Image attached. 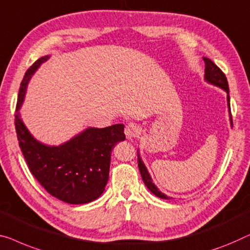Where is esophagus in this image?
Segmentation results:
<instances>
[{
  "mask_svg": "<svg viewBox=\"0 0 250 250\" xmlns=\"http://www.w3.org/2000/svg\"><path fill=\"white\" fill-rule=\"evenodd\" d=\"M139 133H140V128L136 124H134V123H128V124L126 125L125 135L128 140H132L134 137H136Z\"/></svg>",
  "mask_w": 250,
  "mask_h": 250,
  "instance_id": "obj_1",
  "label": "esophagus"
}]
</instances>
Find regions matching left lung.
<instances>
[{"label": "left lung", "instance_id": "obj_1", "mask_svg": "<svg viewBox=\"0 0 250 250\" xmlns=\"http://www.w3.org/2000/svg\"><path fill=\"white\" fill-rule=\"evenodd\" d=\"M204 63H205V74H204V79L205 81L209 83V84H213L218 88H221L222 90L227 92V101H228V108H229V115H230V123L232 125V118H231V110H230V97H229V85H228V81L226 75H224L223 72L220 70V68L216 66V65L212 62L211 60L208 59V57H203ZM139 151V150H137ZM137 164H139V169L141 172V176H142V179L146 186L149 188V190L151 193H153L155 196L164 198V200H171V197H168L167 195L161 193L159 190V188L152 183V178L150 176L149 171L144 165V162L142 161V158H141L140 153H137Z\"/></svg>", "mask_w": 250, "mask_h": 250}]
</instances>
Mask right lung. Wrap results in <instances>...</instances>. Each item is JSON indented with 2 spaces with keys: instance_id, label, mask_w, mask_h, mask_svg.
Listing matches in <instances>:
<instances>
[{
  "instance_id": "add662e5",
  "label": "right lung",
  "mask_w": 250,
  "mask_h": 250,
  "mask_svg": "<svg viewBox=\"0 0 250 250\" xmlns=\"http://www.w3.org/2000/svg\"><path fill=\"white\" fill-rule=\"evenodd\" d=\"M48 59L47 55L36 61L21 82L14 122L19 146L29 170L52 196L68 204L90 203L104 193L109 178L111 150L125 140L124 125L88 127L60 146H47L36 140L19 110L31 77Z\"/></svg>"
}]
</instances>
